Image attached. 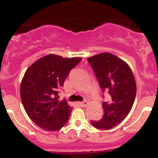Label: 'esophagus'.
<instances>
[{
    "instance_id": "esophagus-1",
    "label": "esophagus",
    "mask_w": 158,
    "mask_h": 158,
    "mask_svg": "<svg viewBox=\"0 0 158 158\" xmlns=\"http://www.w3.org/2000/svg\"><path fill=\"white\" fill-rule=\"evenodd\" d=\"M79 104H80L81 107H87L88 104H89V103H88L87 101H83V102H80V103H79Z\"/></svg>"
}]
</instances>
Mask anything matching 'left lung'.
<instances>
[{"label":"left lung","instance_id":"obj_1","mask_svg":"<svg viewBox=\"0 0 158 158\" xmlns=\"http://www.w3.org/2000/svg\"><path fill=\"white\" fill-rule=\"evenodd\" d=\"M87 59L102 92L109 94V100L103 103V117L91 123L98 129H111L120 123L132 108L136 96L135 77L126 62L110 53H101Z\"/></svg>","mask_w":158,"mask_h":158}]
</instances>
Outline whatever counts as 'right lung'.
<instances>
[{
    "label": "right lung",
    "mask_w": 158,
    "mask_h": 158,
    "mask_svg": "<svg viewBox=\"0 0 158 158\" xmlns=\"http://www.w3.org/2000/svg\"><path fill=\"white\" fill-rule=\"evenodd\" d=\"M81 61V58L47 54L25 72L20 85V97L25 111L37 126L55 131L66 124L72 107L65 100H58V90Z\"/></svg>",
    "instance_id": "obj_1"
}]
</instances>
